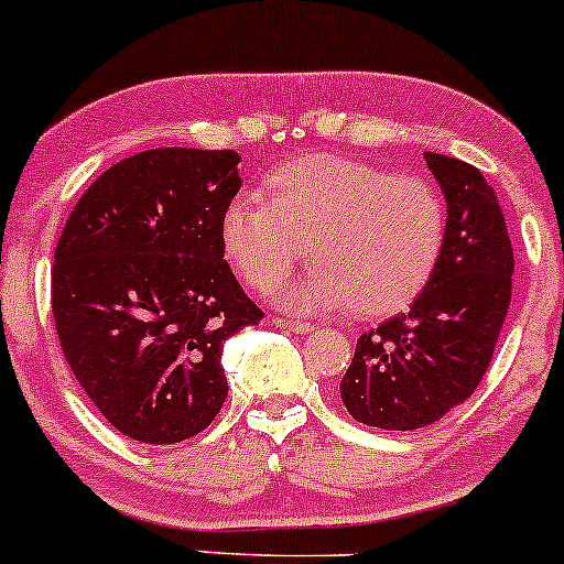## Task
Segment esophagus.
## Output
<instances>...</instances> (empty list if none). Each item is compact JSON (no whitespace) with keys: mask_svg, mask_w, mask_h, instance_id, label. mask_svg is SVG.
<instances>
[{"mask_svg":"<svg viewBox=\"0 0 564 564\" xmlns=\"http://www.w3.org/2000/svg\"><path fill=\"white\" fill-rule=\"evenodd\" d=\"M273 325L281 327V330H289V333H296V335H306V333L315 330V325L299 323V319H286V317H275Z\"/></svg>","mask_w":564,"mask_h":564,"instance_id":"34e87169","label":"esophagus"}]
</instances>
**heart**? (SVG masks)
Returning <instances> with one entry per match:
<instances>
[{
  "label": "heart",
  "instance_id": "1",
  "mask_svg": "<svg viewBox=\"0 0 564 564\" xmlns=\"http://www.w3.org/2000/svg\"><path fill=\"white\" fill-rule=\"evenodd\" d=\"M445 203L426 180L340 155H302L265 180V203L241 195L220 218V247L252 289L270 291L306 254L304 281L281 289L294 312L382 317L413 302L445 245Z\"/></svg>",
  "mask_w": 564,
  "mask_h": 564
}]
</instances>
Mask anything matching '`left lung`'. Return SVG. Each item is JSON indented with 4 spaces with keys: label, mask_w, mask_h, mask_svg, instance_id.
Wrapping results in <instances>:
<instances>
[{
    "label": "left lung",
    "mask_w": 564,
    "mask_h": 564,
    "mask_svg": "<svg viewBox=\"0 0 564 564\" xmlns=\"http://www.w3.org/2000/svg\"><path fill=\"white\" fill-rule=\"evenodd\" d=\"M447 203L437 268L409 312L356 340L340 398L356 422L413 432L440 422L487 372L512 289L497 195L471 163L424 153Z\"/></svg>",
    "instance_id": "left-lung-1"
}]
</instances>
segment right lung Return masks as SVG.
Here are the masks:
<instances>
[{"label":"right lung","instance_id":"add662e5","mask_svg":"<svg viewBox=\"0 0 564 564\" xmlns=\"http://www.w3.org/2000/svg\"><path fill=\"white\" fill-rule=\"evenodd\" d=\"M241 155L155 148L106 169L67 218L52 310L75 380L124 437L174 445L229 393L224 344L262 312L234 278L220 218Z\"/></svg>","mask_w":564,"mask_h":564}]
</instances>
